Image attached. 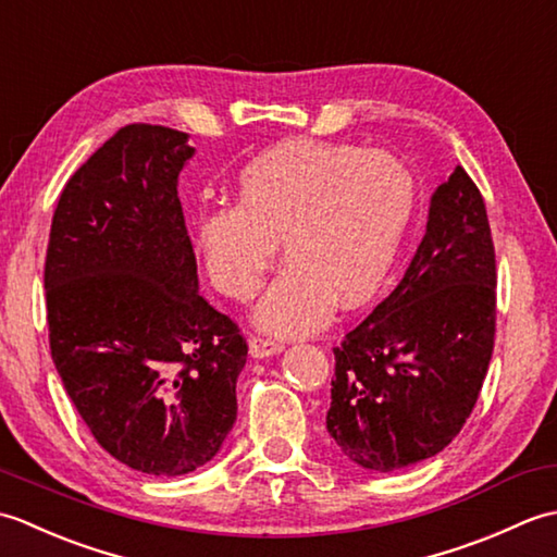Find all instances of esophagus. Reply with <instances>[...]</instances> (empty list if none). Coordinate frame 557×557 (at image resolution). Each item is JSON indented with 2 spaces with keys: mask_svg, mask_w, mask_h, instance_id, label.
Returning a JSON list of instances; mask_svg holds the SVG:
<instances>
[{
  "mask_svg": "<svg viewBox=\"0 0 557 557\" xmlns=\"http://www.w3.org/2000/svg\"><path fill=\"white\" fill-rule=\"evenodd\" d=\"M282 349H285V342H280L275 337L253 335L251 339H248V351H251V357H256V359L272 357V354H280Z\"/></svg>",
  "mask_w": 557,
  "mask_h": 557,
  "instance_id": "1",
  "label": "esophagus"
}]
</instances>
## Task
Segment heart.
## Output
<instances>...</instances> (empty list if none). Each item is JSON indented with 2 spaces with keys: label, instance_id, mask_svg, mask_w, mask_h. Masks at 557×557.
<instances>
[{
  "label": "heart",
  "instance_id": "obj_1",
  "mask_svg": "<svg viewBox=\"0 0 557 557\" xmlns=\"http://www.w3.org/2000/svg\"><path fill=\"white\" fill-rule=\"evenodd\" d=\"M417 186L405 162L381 150L287 138L239 174V203L208 210L198 246L208 275L232 299H253L277 239L289 265L258 309L272 333L323 327L342 306H359L381 285L409 227Z\"/></svg>",
  "mask_w": 557,
  "mask_h": 557
}]
</instances>
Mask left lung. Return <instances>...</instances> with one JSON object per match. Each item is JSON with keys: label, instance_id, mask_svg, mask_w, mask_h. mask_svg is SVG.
Instances as JSON below:
<instances>
[{"label": "left lung", "instance_id": "obj_1", "mask_svg": "<svg viewBox=\"0 0 557 557\" xmlns=\"http://www.w3.org/2000/svg\"><path fill=\"white\" fill-rule=\"evenodd\" d=\"M495 285L486 203L457 168L435 188L405 277L333 349L325 423L351 461L395 471L453 443L488 373Z\"/></svg>", "mask_w": 557, "mask_h": 557}]
</instances>
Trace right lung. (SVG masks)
Returning a JSON list of instances; mask_svg holds the SVG:
<instances>
[{
    "label": "right lung",
    "mask_w": 557,
    "mask_h": 557,
    "mask_svg": "<svg viewBox=\"0 0 557 557\" xmlns=\"http://www.w3.org/2000/svg\"><path fill=\"white\" fill-rule=\"evenodd\" d=\"M186 134L126 124L71 174L45 258L50 351L102 449L152 476L188 474L236 421L248 345L198 294L176 176Z\"/></svg>",
    "instance_id": "1"
}]
</instances>
